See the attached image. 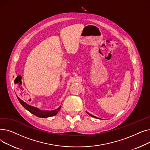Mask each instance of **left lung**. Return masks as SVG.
I'll list each match as a JSON object with an SVG mask.
<instances>
[{
	"instance_id": "obj_1",
	"label": "left lung",
	"mask_w": 150,
	"mask_h": 150,
	"mask_svg": "<svg viewBox=\"0 0 150 150\" xmlns=\"http://www.w3.org/2000/svg\"><path fill=\"white\" fill-rule=\"evenodd\" d=\"M87 112V114H89L90 116H91V117H95V118H97V119H99V118H98V117H96V116H94V115H92V114H91L90 113H89V112Z\"/></svg>"
}]
</instances>
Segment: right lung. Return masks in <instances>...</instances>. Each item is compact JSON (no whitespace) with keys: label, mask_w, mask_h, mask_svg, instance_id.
I'll use <instances>...</instances> for the list:
<instances>
[{"label":"right lung","mask_w":150,"mask_h":150,"mask_svg":"<svg viewBox=\"0 0 150 150\" xmlns=\"http://www.w3.org/2000/svg\"><path fill=\"white\" fill-rule=\"evenodd\" d=\"M17 98L20 102V103L22 105V106L25 108L27 111L30 112L31 114H34L35 115L38 117H41V118H47V117H49L52 116H54L55 115H57V113L58 112L59 110L61 108V106L57 108V109L52 110V111H44V110H40L38 109V108H36L35 106H30L26 103L25 102L22 100L18 96H17Z\"/></svg>","instance_id":"1"}]
</instances>
